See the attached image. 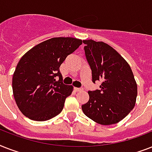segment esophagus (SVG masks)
I'll use <instances>...</instances> for the list:
<instances>
[{"label":"esophagus","instance_id":"34e87169","mask_svg":"<svg viewBox=\"0 0 152 152\" xmlns=\"http://www.w3.org/2000/svg\"><path fill=\"white\" fill-rule=\"evenodd\" d=\"M74 90H75V91H76V92H78V91H82L83 89V88H74Z\"/></svg>","mask_w":152,"mask_h":152}]
</instances>
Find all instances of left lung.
Returning a JSON list of instances; mask_svg holds the SVG:
<instances>
[{"label": "left lung", "mask_w": 152, "mask_h": 152, "mask_svg": "<svg viewBox=\"0 0 152 152\" xmlns=\"http://www.w3.org/2000/svg\"><path fill=\"white\" fill-rule=\"evenodd\" d=\"M86 59L92 82L100 81L99 90L89 91V101L82 105L87 117L104 125L116 124L134 108L137 85L127 61L103 42L84 40Z\"/></svg>", "instance_id": "left-lung-1"}]
</instances>
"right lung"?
<instances>
[{
  "mask_svg": "<svg viewBox=\"0 0 152 152\" xmlns=\"http://www.w3.org/2000/svg\"><path fill=\"white\" fill-rule=\"evenodd\" d=\"M81 44L82 40L71 37L53 38L38 44L21 57L13 74L12 91L23 115L43 121L61 112L73 87L63 83L59 68Z\"/></svg>",
  "mask_w": 152,
  "mask_h": 152,
  "instance_id": "obj_1",
  "label": "right lung"
}]
</instances>
